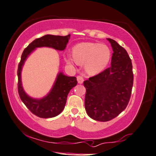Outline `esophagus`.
I'll use <instances>...</instances> for the list:
<instances>
[{
  "instance_id": "34e87169",
  "label": "esophagus",
  "mask_w": 156,
  "mask_h": 156,
  "mask_svg": "<svg viewBox=\"0 0 156 156\" xmlns=\"http://www.w3.org/2000/svg\"><path fill=\"white\" fill-rule=\"evenodd\" d=\"M77 80H78V83H83L84 79H83V78L82 76H77Z\"/></svg>"
}]
</instances>
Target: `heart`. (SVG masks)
I'll return each mask as SVG.
<instances>
[{
  "label": "heart",
  "mask_w": 156,
  "mask_h": 156,
  "mask_svg": "<svg viewBox=\"0 0 156 156\" xmlns=\"http://www.w3.org/2000/svg\"><path fill=\"white\" fill-rule=\"evenodd\" d=\"M111 50L105 44L86 42L76 45L73 48V57L67 58V62L72 65L76 62L85 64V70L89 75H95L102 71L111 58Z\"/></svg>",
  "instance_id": "1"
}]
</instances>
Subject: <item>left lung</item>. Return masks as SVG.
Returning <instances> with one entry per match:
<instances>
[{
  "label": "left lung",
  "mask_w": 156,
  "mask_h": 156,
  "mask_svg": "<svg viewBox=\"0 0 156 156\" xmlns=\"http://www.w3.org/2000/svg\"><path fill=\"white\" fill-rule=\"evenodd\" d=\"M112 48L111 66L83 82L85 109L95 121L105 122L117 117L130 99L134 80L132 60L124 48L107 38Z\"/></svg>",
  "instance_id": "obj_1"
}]
</instances>
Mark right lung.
<instances>
[{"label":"right lung","instance_id":"obj_1","mask_svg":"<svg viewBox=\"0 0 156 156\" xmlns=\"http://www.w3.org/2000/svg\"><path fill=\"white\" fill-rule=\"evenodd\" d=\"M70 35L66 36L46 35L35 39L24 48L22 54L21 60L19 64L18 76V92L20 97L26 107L37 117L43 119L53 118L62 112L67 102L69 92L78 83L76 77H69L62 73H58L53 87L46 96L41 99H35L26 94L22 84V70L24 62L29 55L36 48L48 47L56 50L63 51L70 39Z\"/></svg>","mask_w":156,"mask_h":156}]
</instances>
